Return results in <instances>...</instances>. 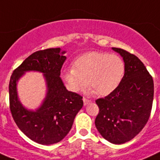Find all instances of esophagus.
<instances>
[{
	"label": "esophagus",
	"instance_id": "esophagus-1",
	"mask_svg": "<svg viewBox=\"0 0 160 160\" xmlns=\"http://www.w3.org/2000/svg\"><path fill=\"white\" fill-rule=\"evenodd\" d=\"M83 104L84 105H87L88 103H91V100H88V99H86V98H84V97L83 98Z\"/></svg>",
	"mask_w": 160,
	"mask_h": 160
}]
</instances>
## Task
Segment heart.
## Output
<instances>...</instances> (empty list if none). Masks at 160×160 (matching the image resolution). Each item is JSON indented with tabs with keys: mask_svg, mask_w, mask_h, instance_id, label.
<instances>
[{
	"mask_svg": "<svg viewBox=\"0 0 160 160\" xmlns=\"http://www.w3.org/2000/svg\"><path fill=\"white\" fill-rule=\"evenodd\" d=\"M125 74V64L119 56L92 52L80 56L73 68L63 73V78L72 92H81L88 84L92 92L108 96L119 86Z\"/></svg>",
	"mask_w": 160,
	"mask_h": 160,
	"instance_id": "1",
	"label": "heart"
}]
</instances>
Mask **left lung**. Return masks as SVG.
Returning a JSON list of instances; mask_svg holds the SVG:
<instances>
[{
    "mask_svg": "<svg viewBox=\"0 0 160 160\" xmlns=\"http://www.w3.org/2000/svg\"><path fill=\"white\" fill-rule=\"evenodd\" d=\"M112 50L123 57L125 74L113 92L96 100L100 112L95 124L106 140L121 144L137 136L148 121L153 103L154 83L136 56L121 48Z\"/></svg>",
    "mask_w": 160,
    "mask_h": 160,
    "instance_id": "obj_1",
    "label": "left lung"
}]
</instances>
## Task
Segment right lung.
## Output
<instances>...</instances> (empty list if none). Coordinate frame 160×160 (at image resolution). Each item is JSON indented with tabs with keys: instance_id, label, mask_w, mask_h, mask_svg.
I'll return each instance as SVG.
<instances>
[{
	"instance_id": "1",
	"label": "right lung",
	"mask_w": 160,
	"mask_h": 160,
	"mask_svg": "<svg viewBox=\"0 0 160 160\" xmlns=\"http://www.w3.org/2000/svg\"><path fill=\"white\" fill-rule=\"evenodd\" d=\"M65 52L60 48L36 52L14 70L10 78L9 106L12 118L25 136L40 144L50 145L62 140L83 107V97L68 91L60 77ZM30 71L42 72L47 87L43 103L35 111L25 109L17 94V82Z\"/></svg>"
}]
</instances>
